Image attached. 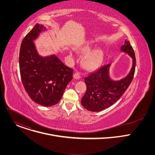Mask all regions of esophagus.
<instances>
[{"label":"esophagus","mask_w":155,"mask_h":155,"mask_svg":"<svg viewBox=\"0 0 155 155\" xmlns=\"http://www.w3.org/2000/svg\"><path fill=\"white\" fill-rule=\"evenodd\" d=\"M73 77H74V78H75V79H79L81 77V75L78 72H75L74 74Z\"/></svg>","instance_id":"obj_1"}]
</instances>
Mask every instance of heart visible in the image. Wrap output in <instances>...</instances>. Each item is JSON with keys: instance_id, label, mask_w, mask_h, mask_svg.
<instances>
[{"instance_id": "b5f03b06", "label": "heart", "mask_w": 155, "mask_h": 155, "mask_svg": "<svg viewBox=\"0 0 155 155\" xmlns=\"http://www.w3.org/2000/svg\"><path fill=\"white\" fill-rule=\"evenodd\" d=\"M90 49L84 50V53H89ZM101 62V54L99 51H94L88 54L84 59V67L90 70L94 69L97 68Z\"/></svg>"}]
</instances>
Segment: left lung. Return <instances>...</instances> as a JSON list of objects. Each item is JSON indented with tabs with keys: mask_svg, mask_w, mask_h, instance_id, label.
I'll list each match as a JSON object with an SVG mask.
<instances>
[{
	"mask_svg": "<svg viewBox=\"0 0 155 155\" xmlns=\"http://www.w3.org/2000/svg\"><path fill=\"white\" fill-rule=\"evenodd\" d=\"M121 50L133 59L132 67L126 77L116 81L110 80V64H107L84 78L86 91L81 99V105L89 111L99 112L112 106L122 96L132 81L136 63L134 51L127 40H125Z\"/></svg>",
	"mask_w": 155,
	"mask_h": 155,
	"instance_id": "obj_1",
	"label": "left lung"
}]
</instances>
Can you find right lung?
I'll return each mask as SVG.
<instances>
[{"instance_id":"add662e5","label":"right lung","mask_w":155,"mask_h":155,"mask_svg":"<svg viewBox=\"0 0 155 155\" xmlns=\"http://www.w3.org/2000/svg\"><path fill=\"white\" fill-rule=\"evenodd\" d=\"M37 24L21 44L19 64L22 83L31 99L45 107L61 100L68 84L73 78V69L65 65L55 55L40 57L33 40L42 31Z\"/></svg>"}]
</instances>
